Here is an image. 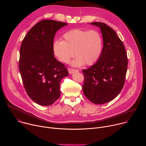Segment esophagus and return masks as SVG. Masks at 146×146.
<instances>
[{
    "mask_svg": "<svg viewBox=\"0 0 146 146\" xmlns=\"http://www.w3.org/2000/svg\"><path fill=\"white\" fill-rule=\"evenodd\" d=\"M68 72L69 73V74H72L73 73H76V72H78V70H77V69H71V68H69L68 69Z\"/></svg>",
    "mask_w": 146,
    "mask_h": 146,
    "instance_id": "34e87169",
    "label": "esophagus"
}]
</instances>
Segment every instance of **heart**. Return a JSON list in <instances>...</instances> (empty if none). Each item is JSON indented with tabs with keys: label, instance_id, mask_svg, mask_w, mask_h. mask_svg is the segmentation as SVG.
<instances>
[{
	"label": "heart",
	"instance_id": "b5f03b06",
	"mask_svg": "<svg viewBox=\"0 0 146 146\" xmlns=\"http://www.w3.org/2000/svg\"><path fill=\"white\" fill-rule=\"evenodd\" d=\"M103 48V38L96 30L75 29L62 35V41H55L53 52L63 63H68L74 55L76 58L72 62L76 67L86 64L92 65L99 59Z\"/></svg>",
	"mask_w": 146,
	"mask_h": 146
}]
</instances>
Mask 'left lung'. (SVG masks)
<instances>
[{
	"mask_svg": "<svg viewBox=\"0 0 146 146\" xmlns=\"http://www.w3.org/2000/svg\"><path fill=\"white\" fill-rule=\"evenodd\" d=\"M99 27L103 47L96 63L82 70V90L93 103L102 105L114 99L121 91L125 78L128 58L125 48L115 31L103 23H91Z\"/></svg>",
	"mask_w": 146,
	"mask_h": 146,
	"instance_id": "obj_1",
	"label": "left lung"
}]
</instances>
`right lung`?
Here are the masks:
<instances>
[{
	"mask_svg": "<svg viewBox=\"0 0 146 146\" xmlns=\"http://www.w3.org/2000/svg\"><path fill=\"white\" fill-rule=\"evenodd\" d=\"M68 24L44 19L33 26L23 40L19 70L31 99L41 106H49L60 97V82L69 75L65 65L53 52L55 33Z\"/></svg>",
	"mask_w": 146,
	"mask_h": 146,
	"instance_id": "right-lung-1",
	"label": "right lung"
}]
</instances>
